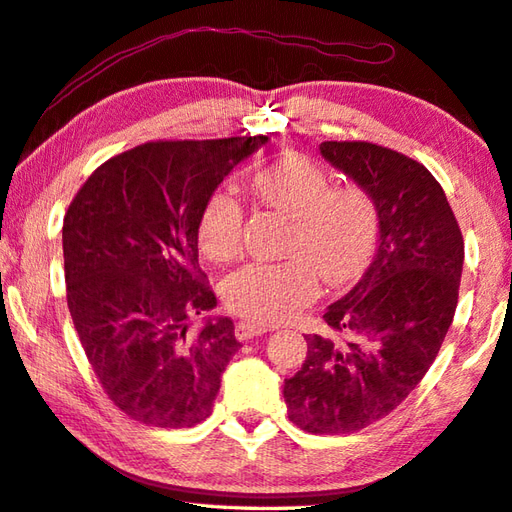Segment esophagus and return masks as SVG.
I'll list each match as a JSON object with an SVG mask.
<instances>
[{"label": "esophagus", "mask_w": 512, "mask_h": 512, "mask_svg": "<svg viewBox=\"0 0 512 512\" xmlns=\"http://www.w3.org/2000/svg\"><path fill=\"white\" fill-rule=\"evenodd\" d=\"M271 331L268 327H264V324H257V322H237L235 327V336L237 340H250L255 336H262V333Z\"/></svg>", "instance_id": "obj_1"}]
</instances>
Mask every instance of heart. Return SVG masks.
Masks as SVG:
<instances>
[{
  "label": "heart",
  "mask_w": 512,
  "mask_h": 512,
  "mask_svg": "<svg viewBox=\"0 0 512 512\" xmlns=\"http://www.w3.org/2000/svg\"><path fill=\"white\" fill-rule=\"evenodd\" d=\"M257 199L293 217L284 262H250L230 273L221 295L232 313L275 324L315 300L320 277L342 286L365 271L378 239L374 199L358 185H333L329 172L300 154H282L255 174ZM244 212L228 192L203 203L197 241L212 262L241 248Z\"/></svg>",
  "instance_id": "1"
}]
</instances>
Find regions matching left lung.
<instances>
[{
    "mask_svg": "<svg viewBox=\"0 0 512 512\" xmlns=\"http://www.w3.org/2000/svg\"><path fill=\"white\" fill-rule=\"evenodd\" d=\"M320 154L365 190L378 250L324 322L342 338L306 336L284 380L288 418L311 434H349L396 410L439 353L459 302L463 237L425 165L367 141H324Z\"/></svg>",
    "mask_w": 512,
    "mask_h": 512,
    "instance_id": "1",
    "label": "left lung"
}]
</instances>
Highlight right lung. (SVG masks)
I'll return each mask as SVG.
<instances>
[{"label":"right lung","mask_w":512,"mask_h":512,"mask_svg":"<svg viewBox=\"0 0 512 512\" xmlns=\"http://www.w3.org/2000/svg\"><path fill=\"white\" fill-rule=\"evenodd\" d=\"M266 136L154 141L102 163L64 215L67 304L102 389L129 418L192 427L212 412L239 349L199 268L203 203Z\"/></svg>","instance_id":"1"}]
</instances>
